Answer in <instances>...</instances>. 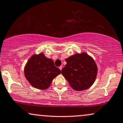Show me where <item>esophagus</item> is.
<instances>
[{
    "instance_id": "obj_1",
    "label": "esophagus",
    "mask_w": 123,
    "mask_h": 123,
    "mask_svg": "<svg viewBox=\"0 0 123 123\" xmlns=\"http://www.w3.org/2000/svg\"><path fill=\"white\" fill-rule=\"evenodd\" d=\"M59 69H60L61 70H62V66H61L59 67Z\"/></svg>"
}]
</instances>
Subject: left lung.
<instances>
[{
	"instance_id": "obj_1",
	"label": "left lung",
	"mask_w": 123,
	"mask_h": 123,
	"mask_svg": "<svg viewBox=\"0 0 123 123\" xmlns=\"http://www.w3.org/2000/svg\"><path fill=\"white\" fill-rule=\"evenodd\" d=\"M62 74L76 91L88 89L96 78L98 68L92 57L86 53L75 54L66 58Z\"/></svg>"
}]
</instances>
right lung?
I'll return each mask as SVG.
<instances>
[{"instance_id":"add662e5","label":"right lung","mask_w":123,"mask_h":123,"mask_svg":"<svg viewBox=\"0 0 123 123\" xmlns=\"http://www.w3.org/2000/svg\"><path fill=\"white\" fill-rule=\"evenodd\" d=\"M61 73L53 61L46 58L43 53L32 55L24 68V75L28 81L33 87L40 90L47 89L53 80Z\"/></svg>"}]
</instances>
